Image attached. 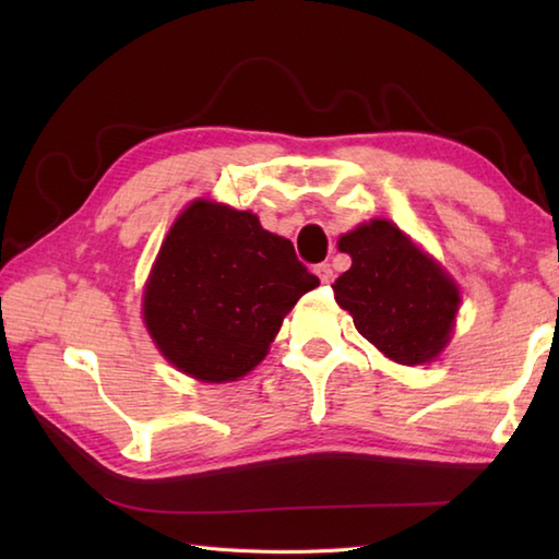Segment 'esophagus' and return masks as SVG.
Wrapping results in <instances>:
<instances>
[{
	"mask_svg": "<svg viewBox=\"0 0 559 559\" xmlns=\"http://www.w3.org/2000/svg\"><path fill=\"white\" fill-rule=\"evenodd\" d=\"M314 273H317L319 281H322V283H331V281H334V271H331L329 264H319V266L314 269Z\"/></svg>",
	"mask_w": 559,
	"mask_h": 559,
	"instance_id": "obj_1",
	"label": "esophagus"
}]
</instances>
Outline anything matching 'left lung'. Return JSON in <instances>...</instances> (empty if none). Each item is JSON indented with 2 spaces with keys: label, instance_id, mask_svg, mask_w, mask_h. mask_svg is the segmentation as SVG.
I'll list each match as a JSON object with an SVG mask.
<instances>
[{
  "label": "left lung",
  "instance_id": "1",
  "mask_svg": "<svg viewBox=\"0 0 559 559\" xmlns=\"http://www.w3.org/2000/svg\"><path fill=\"white\" fill-rule=\"evenodd\" d=\"M338 249L353 264L331 288L355 329L399 365L435 360L461 305L454 278L389 221L341 235Z\"/></svg>",
  "mask_w": 559,
  "mask_h": 559
}]
</instances>
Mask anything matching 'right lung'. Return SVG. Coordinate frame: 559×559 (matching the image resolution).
Here are the masks:
<instances>
[{"label":"right lung","instance_id":"add662e5","mask_svg":"<svg viewBox=\"0 0 559 559\" xmlns=\"http://www.w3.org/2000/svg\"><path fill=\"white\" fill-rule=\"evenodd\" d=\"M319 278L293 242L249 211L189 204L144 288V324L163 358L199 382H235L266 358L295 302Z\"/></svg>","mask_w":559,"mask_h":559}]
</instances>
